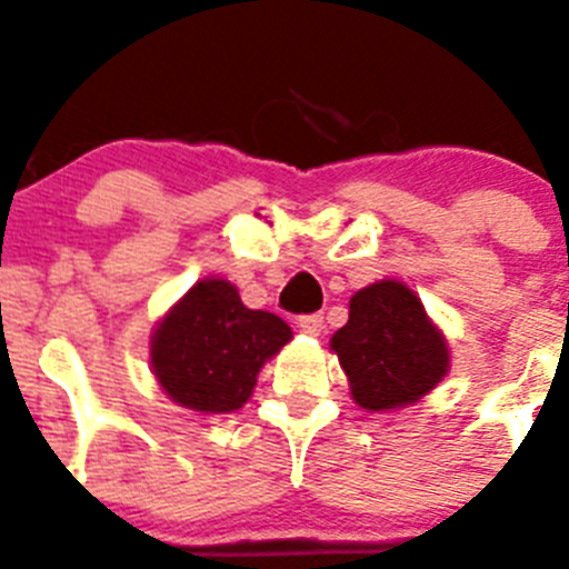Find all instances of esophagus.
Wrapping results in <instances>:
<instances>
[{
  "instance_id": "esophagus-1",
  "label": "esophagus",
  "mask_w": 569,
  "mask_h": 569,
  "mask_svg": "<svg viewBox=\"0 0 569 569\" xmlns=\"http://www.w3.org/2000/svg\"><path fill=\"white\" fill-rule=\"evenodd\" d=\"M297 328L308 336H322L325 330V317L322 313H308V317L297 319Z\"/></svg>"
}]
</instances>
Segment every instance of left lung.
<instances>
[{
  "label": "left lung",
  "instance_id": "left-lung-1",
  "mask_svg": "<svg viewBox=\"0 0 569 569\" xmlns=\"http://www.w3.org/2000/svg\"><path fill=\"white\" fill-rule=\"evenodd\" d=\"M352 400L397 411L437 389L450 372V347L422 300L400 280H375L350 297V319L330 336Z\"/></svg>",
  "mask_w": 569,
  "mask_h": 569
}]
</instances>
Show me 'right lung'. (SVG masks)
<instances>
[{"label":"right lung","instance_id":"right-lung-1","mask_svg":"<svg viewBox=\"0 0 569 569\" xmlns=\"http://www.w3.org/2000/svg\"><path fill=\"white\" fill-rule=\"evenodd\" d=\"M291 341V328L252 311L224 278H202L158 319L150 367L163 395L197 413L239 411L263 363Z\"/></svg>","mask_w":569,"mask_h":569}]
</instances>
